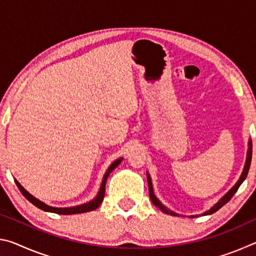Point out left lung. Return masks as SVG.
Returning <instances> with one entry per match:
<instances>
[{
	"label": "left lung",
	"mask_w": 256,
	"mask_h": 256,
	"mask_svg": "<svg viewBox=\"0 0 256 256\" xmlns=\"http://www.w3.org/2000/svg\"><path fill=\"white\" fill-rule=\"evenodd\" d=\"M250 160H252V140H248V154H246V162H245V166H244V170H242V175H240V180H238L237 182H236V184L232 186V188L228 190V192L224 194V196L220 198V200L216 203V204H214L212 206L209 210H206V211H204L202 214V216H206V214H214V212H216V210H219L220 208H222V206H224L226 204V203L230 200V198H232V196L234 194H235L236 192H237V190H238V188H240V184L242 183V182L245 180V178H246V176H248V170H250ZM146 180H148V188H149V196H150V198H151V201H152V203L154 204L157 206V208H159L160 210H162L164 214H170V216H178V214H176V212H174V211H172V210H170L168 209L167 206H164L162 202H160L159 200H158V198L154 196V186H152V182H151V177H150V175H149V172H146ZM198 214H196V216H190V218H193V216H198Z\"/></svg>",
	"instance_id": "obj_1"
}]
</instances>
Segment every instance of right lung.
<instances>
[{"instance_id":"add662e5","label":"right lung","mask_w":256,"mask_h":256,"mask_svg":"<svg viewBox=\"0 0 256 256\" xmlns=\"http://www.w3.org/2000/svg\"><path fill=\"white\" fill-rule=\"evenodd\" d=\"M123 158L120 157L118 159H116L115 162H112L110 167L107 168V170L105 172V175L102 177V184H100V188H99V190L97 193V196H94L92 201L86 202V203H82V204L79 206H68V208H56V206H50L48 204H46L40 200H38V198H34V196H32L27 190H24V188L22 185H21L18 180H16V184L18 186L19 190H21V193L24 194V196L27 198L29 202H32L34 206H36L37 208H40V209L44 210L46 212H53V214H84V212H89V211H92V210H96L97 208L102 204V202L104 200V196H105V186H106V180H107V177L110 176V172L115 170L116 167L118 166V164L122 162Z\"/></svg>"}]
</instances>
